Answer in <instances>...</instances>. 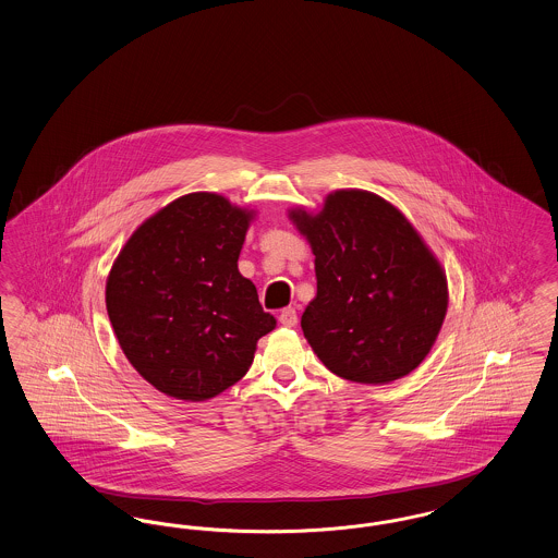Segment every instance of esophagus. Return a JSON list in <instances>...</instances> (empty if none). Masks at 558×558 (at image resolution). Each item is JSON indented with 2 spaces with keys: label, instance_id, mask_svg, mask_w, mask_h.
Here are the masks:
<instances>
[{
  "label": "esophagus",
  "instance_id": "34e87169",
  "mask_svg": "<svg viewBox=\"0 0 558 558\" xmlns=\"http://www.w3.org/2000/svg\"><path fill=\"white\" fill-rule=\"evenodd\" d=\"M280 324H282L284 328L296 326V310H294V307L282 310V312H280Z\"/></svg>",
  "mask_w": 558,
  "mask_h": 558
}]
</instances>
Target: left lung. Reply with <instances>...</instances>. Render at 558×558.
<instances>
[{
  "label": "left lung",
  "instance_id": "obj_1",
  "mask_svg": "<svg viewBox=\"0 0 558 558\" xmlns=\"http://www.w3.org/2000/svg\"><path fill=\"white\" fill-rule=\"evenodd\" d=\"M315 255L317 294L301 317L313 353L340 378L388 384L432 351L448 310L445 268L399 207L340 189L319 211L289 209Z\"/></svg>",
  "mask_w": 558,
  "mask_h": 558
}]
</instances>
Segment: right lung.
Returning a JSON list of instances; mask_svg holds the SVG:
<instances>
[{"label": "right lung", "mask_w": 558, "mask_h": 558, "mask_svg": "<svg viewBox=\"0 0 558 558\" xmlns=\"http://www.w3.org/2000/svg\"><path fill=\"white\" fill-rule=\"evenodd\" d=\"M255 209L189 193L141 223L106 282L113 335L134 369L179 401H209L245 376L276 328L239 255Z\"/></svg>", "instance_id": "right-lung-1"}]
</instances>
